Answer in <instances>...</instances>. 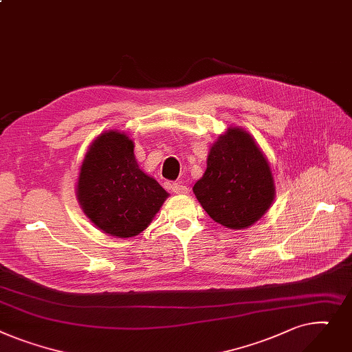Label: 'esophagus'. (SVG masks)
<instances>
[{
    "instance_id": "34e87169",
    "label": "esophagus",
    "mask_w": 352,
    "mask_h": 352,
    "mask_svg": "<svg viewBox=\"0 0 352 352\" xmlns=\"http://www.w3.org/2000/svg\"><path fill=\"white\" fill-rule=\"evenodd\" d=\"M170 189H172V192H173L175 195H186V193L189 192L188 186L180 184V183H172V184H170Z\"/></svg>"
}]
</instances>
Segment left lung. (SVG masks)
I'll list each match as a JSON object with an SVG mask.
<instances>
[{
    "mask_svg": "<svg viewBox=\"0 0 352 352\" xmlns=\"http://www.w3.org/2000/svg\"><path fill=\"white\" fill-rule=\"evenodd\" d=\"M193 192L216 223L241 230L270 209L276 186L253 136L241 128H229L210 148L208 168Z\"/></svg>",
    "mask_w": 352,
    "mask_h": 352,
    "instance_id": "1",
    "label": "left lung"
}]
</instances>
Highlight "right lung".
I'll return each instance as SVG.
<instances>
[{
  "label": "right lung",
  "instance_id": "1",
  "mask_svg": "<svg viewBox=\"0 0 352 352\" xmlns=\"http://www.w3.org/2000/svg\"><path fill=\"white\" fill-rule=\"evenodd\" d=\"M125 133H100L82 162L76 196L87 217L103 233L128 239L151 224L169 193L142 172Z\"/></svg>",
  "mask_w": 352,
  "mask_h": 352
}]
</instances>
